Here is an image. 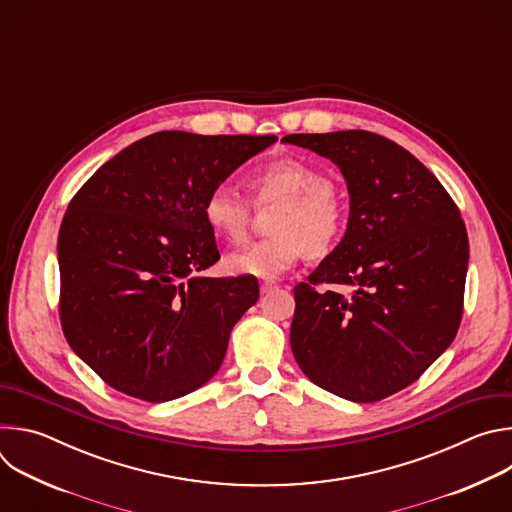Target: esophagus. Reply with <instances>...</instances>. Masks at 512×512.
Segmentation results:
<instances>
[{
	"mask_svg": "<svg viewBox=\"0 0 512 512\" xmlns=\"http://www.w3.org/2000/svg\"><path fill=\"white\" fill-rule=\"evenodd\" d=\"M259 287H261L263 294H267V291H271L273 287H277V281H273V279H263V281L259 283Z\"/></svg>",
	"mask_w": 512,
	"mask_h": 512,
	"instance_id": "1",
	"label": "esophagus"
}]
</instances>
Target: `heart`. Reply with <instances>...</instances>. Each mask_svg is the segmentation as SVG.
I'll return each instance as SVG.
<instances>
[{
  "mask_svg": "<svg viewBox=\"0 0 512 512\" xmlns=\"http://www.w3.org/2000/svg\"><path fill=\"white\" fill-rule=\"evenodd\" d=\"M255 208L275 204L267 218L269 237L233 253L227 267L237 275L275 277L304 253L312 259L330 255L346 229V204L338 186L316 166L298 158L271 160L247 176ZM208 229L231 245L247 239L253 208L227 186L212 188L202 202Z\"/></svg>",
  "mask_w": 512,
  "mask_h": 512,
  "instance_id": "obj_1",
  "label": "heart"
}]
</instances>
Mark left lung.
I'll return each instance as SVG.
<instances>
[{
	"label": "left lung",
	"mask_w": 512,
	"mask_h": 512,
	"mask_svg": "<svg viewBox=\"0 0 512 512\" xmlns=\"http://www.w3.org/2000/svg\"><path fill=\"white\" fill-rule=\"evenodd\" d=\"M342 170L348 229L294 287L289 344L318 387L375 403L415 383L456 338L468 233L460 208L415 156L362 129L291 133Z\"/></svg>",
	"instance_id": "left-lung-1"
}]
</instances>
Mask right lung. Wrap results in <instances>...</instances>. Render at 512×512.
Here are the masks:
<instances>
[{
  "label": "right lung",
  "mask_w": 512,
  "mask_h": 512,
  "mask_svg": "<svg viewBox=\"0 0 512 512\" xmlns=\"http://www.w3.org/2000/svg\"><path fill=\"white\" fill-rule=\"evenodd\" d=\"M275 139L152 133L72 196L58 233L60 326L115 391L164 403L223 364L259 285L251 275L196 277L221 259L202 202Z\"/></svg>",
  "instance_id": "1"
}]
</instances>
